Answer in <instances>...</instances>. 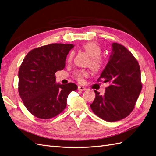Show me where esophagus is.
Instances as JSON below:
<instances>
[{"mask_svg":"<svg viewBox=\"0 0 156 156\" xmlns=\"http://www.w3.org/2000/svg\"><path fill=\"white\" fill-rule=\"evenodd\" d=\"M78 90L79 91H84V90H86L87 88L83 87H81V86H79L78 87Z\"/></svg>","mask_w":156,"mask_h":156,"instance_id":"esophagus-1","label":"esophagus"}]
</instances>
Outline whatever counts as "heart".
<instances>
[{
    "instance_id": "obj_1",
    "label": "heart",
    "mask_w": 156,
    "mask_h": 156,
    "mask_svg": "<svg viewBox=\"0 0 156 156\" xmlns=\"http://www.w3.org/2000/svg\"><path fill=\"white\" fill-rule=\"evenodd\" d=\"M83 48L87 54L90 56V58L88 61V65L94 72L100 71L103 66V60L100 56L101 53V49L95 41H89L84 44ZM73 57V52H71L69 54L68 58V62H71ZM88 75V73L87 70L81 69L75 72L73 77L78 82H82L83 78L86 77Z\"/></svg>"
}]
</instances>
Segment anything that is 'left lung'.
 <instances>
[{
    "mask_svg": "<svg viewBox=\"0 0 156 156\" xmlns=\"http://www.w3.org/2000/svg\"><path fill=\"white\" fill-rule=\"evenodd\" d=\"M109 60L98 81L108 82L104 95L94 90L96 98L90 107L93 112L107 122L119 121L133 110L142 89L137 60L124 46L112 44Z\"/></svg>",
    "mask_w": 156,
    "mask_h": 156,
    "instance_id": "obj_1",
    "label": "left lung"
}]
</instances>
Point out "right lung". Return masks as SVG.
<instances>
[{
	"label": "right lung",
	"mask_w": 156,
	"mask_h": 156,
	"mask_svg": "<svg viewBox=\"0 0 156 156\" xmlns=\"http://www.w3.org/2000/svg\"><path fill=\"white\" fill-rule=\"evenodd\" d=\"M73 44H52L31 50L19 70L18 91L25 106L32 115L49 119L66 107L69 94L76 84H56L55 73L62 70Z\"/></svg>",
	"instance_id": "1"
}]
</instances>
